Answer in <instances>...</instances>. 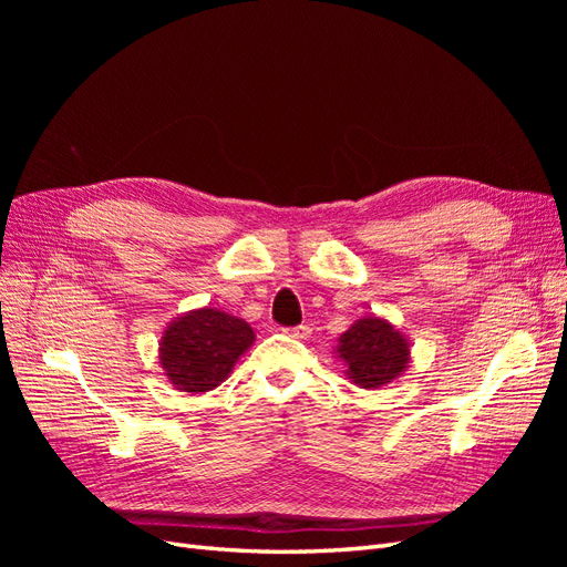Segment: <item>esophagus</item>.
I'll return each mask as SVG.
<instances>
[{
    "mask_svg": "<svg viewBox=\"0 0 567 567\" xmlns=\"http://www.w3.org/2000/svg\"><path fill=\"white\" fill-rule=\"evenodd\" d=\"M286 333H288L290 338H296V340H307V338H310L312 329H310V326L300 323V326H296V329H286Z\"/></svg>",
    "mask_w": 567,
    "mask_h": 567,
    "instance_id": "34e87169",
    "label": "esophagus"
}]
</instances>
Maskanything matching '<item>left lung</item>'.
Masks as SVG:
<instances>
[{
	"label": "left lung",
	"instance_id": "8db88e82",
	"mask_svg": "<svg viewBox=\"0 0 567 567\" xmlns=\"http://www.w3.org/2000/svg\"><path fill=\"white\" fill-rule=\"evenodd\" d=\"M333 352L346 367L348 379L364 390H379L400 379L411 362L409 338L375 315L357 319L338 338Z\"/></svg>",
	"mask_w": 567,
	"mask_h": 567
}]
</instances>
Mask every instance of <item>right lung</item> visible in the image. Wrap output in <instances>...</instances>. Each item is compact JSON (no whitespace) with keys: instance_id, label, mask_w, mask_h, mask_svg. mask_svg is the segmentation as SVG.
Instances as JSON below:
<instances>
[{"instance_id":"1","label":"right lung","mask_w":567,"mask_h":567,"mask_svg":"<svg viewBox=\"0 0 567 567\" xmlns=\"http://www.w3.org/2000/svg\"><path fill=\"white\" fill-rule=\"evenodd\" d=\"M252 342L248 321L217 307H198L165 326L158 364L175 390L208 392L227 379Z\"/></svg>"}]
</instances>
